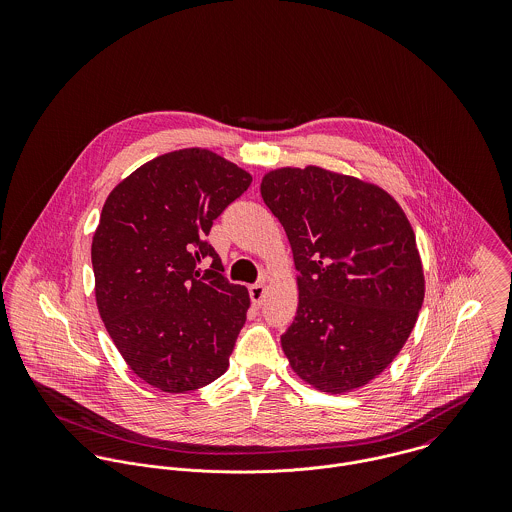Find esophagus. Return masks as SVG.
I'll return each instance as SVG.
<instances>
[{
    "instance_id": "1",
    "label": "esophagus",
    "mask_w": 512,
    "mask_h": 512,
    "mask_svg": "<svg viewBox=\"0 0 512 512\" xmlns=\"http://www.w3.org/2000/svg\"><path fill=\"white\" fill-rule=\"evenodd\" d=\"M248 292H250L252 303H254L256 307H260V305H262V299H264V295H266V286H264V284H252V286L248 288Z\"/></svg>"
}]
</instances>
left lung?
Listing matches in <instances>:
<instances>
[{
    "mask_svg": "<svg viewBox=\"0 0 512 512\" xmlns=\"http://www.w3.org/2000/svg\"><path fill=\"white\" fill-rule=\"evenodd\" d=\"M260 193L299 272L282 335L293 372L321 392L365 386L396 359L424 303L410 222L384 189L315 165L266 173Z\"/></svg>",
    "mask_w": 512,
    "mask_h": 512,
    "instance_id": "8db88e82",
    "label": "left lung"
}]
</instances>
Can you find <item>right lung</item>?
I'll use <instances>...</instances> for the list:
<instances>
[{"label":"right lung","mask_w":512,"mask_h":512,"mask_svg":"<svg viewBox=\"0 0 512 512\" xmlns=\"http://www.w3.org/2000/svg\"><path fill=\"white\" fill-rule=\"evenodd\" d=\"M250 183L238 165L189 147L138 167L102 207L96 305L124 361L161 392L197 390L228 368L250 295L222 276L207 234ZM203 257L214 260L205 273L196 268Z\"/></svg>","instance_id":"1"}]
</instances>
